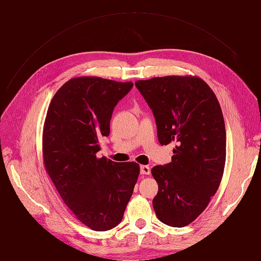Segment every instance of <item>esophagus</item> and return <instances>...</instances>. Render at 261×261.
Masks as SVG:
<instances>
[{
  "label": "esophagus",
  "mask_w": 261,
  "mask_h": 261,
  "mask_svg": "<svg viewBox=\"0 0 261 261\" xmlns=\"http://www.w3.org/2000/svg\"><path fill=\"white\" fill-rule=\"evenodd\" d=\"M140 173L143 175H149L150 174V168L148 165H140Z\"/></svg>",
  "instance_id": "esophagus-1"
}]
</instances>
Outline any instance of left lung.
<instances>
[{
	"label": "left lung",
	"instance_id": "left-lung-1",
	"mask_svg": "<svg viewBox=\"0 0 261 261\" xmlns=\"http://www.w3.org/2000/svg\"><path fill=\"white\" fill-rule=\"evenodd\" d=\"M135 85L152 110L159 143H175L172 161L151 170L159 186L154 212L164 224L186 226L207 208L223 176L222 110L215 92L197 76L154 77Z\"/></svg>",
	"mask_w": 261,
	"mask_h": 261
}]
</instances>
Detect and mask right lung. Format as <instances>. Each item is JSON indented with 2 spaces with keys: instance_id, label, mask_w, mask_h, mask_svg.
Masks as SVG:
<instances>
[{
  "instance_id": "1",
  "label": "right lung",
  "mask_w": 261,
  "mask_h": 261,
  "mask_svg": "<svg viewBox=\"0 0 261 261\" xmlns=\"http://www.w3.org/2000/svg\"><path fill=\"white\" fill-rule=\"evenodd\" d=\"M96 76L72 78L54 94L42 133L44 169L61 198L83 224L108 231L123 219L140 168L98 158L114 107L132 89Z\"/></svg>"
}]
</instances>
